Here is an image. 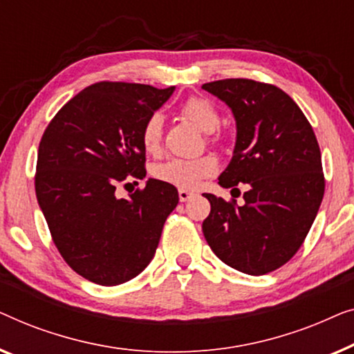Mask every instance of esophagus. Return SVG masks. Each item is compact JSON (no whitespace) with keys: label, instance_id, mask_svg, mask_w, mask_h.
<instances>
[{"label":"esophagus","instance_id":"34e87169","mask_svg":"<svg viewBox=\"0 0 354 354\" xmlns=\"http://www.w3.org/2000/svg\"><path fill=\"white\" fill-rule=\"evenodd\" d=\"M178 196H179V201H181V202H187L189 198L194 197V192L186 191V189H179Z\"/></svg>","mask_w":354,"mask_h":354}]
</instances>
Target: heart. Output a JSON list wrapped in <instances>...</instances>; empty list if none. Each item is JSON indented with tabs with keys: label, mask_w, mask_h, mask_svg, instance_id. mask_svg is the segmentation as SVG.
Listing matches in <instances>:
<instances>
[{
	"label": "heart",
	"mask_w": 354,
	"mask_h": 354,
	"mask_svg": "<svg viewBox=\"0 0 354 354\" xmlns=\"http://www.w3.org/2000/svg\"><path fill=\"white\" fill-rule=\"evenodd\" d=\"M181 115L194 123L198 129L212 133L220 123V115L212 102L207 99L192 96L181 106ZM163 118L158 113H152L146 118L141 128V144L144 151L151 156L162 152ZM218 170V162L213 156H201L196 158H171L153 167L152 175L162 183L179 189H197L203 179L210 178Z\"/></svg>",
	"instance_id": "heart-1"
}]
</instances>
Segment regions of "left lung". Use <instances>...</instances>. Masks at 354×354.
I'll return each mask as SVG.
<instances>
[{"label": "left lung", "instance_id": "1", "mask_svg": "<svg viewBox=\"0 0 354 354\" xmlns=\"http://www.w3.org/2000/svg\"><path fill=\"white\" fill-rule=\"evenodd\" d=\"M202 88L236 118V147L220 186L248 184L243 205L203 194L212 205L203 236L227 266L266 274L295 255L319 210L326 189L319 144L301 109L274 84L226 78Z\"/></svg>", "mask_w": 354, "mask_h": 354}]
</instances>
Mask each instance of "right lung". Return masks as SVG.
Instances as JSON below:
<instances>
[{
  "mask_svg": "<svg viewBox=\"0 0 354 354\" xmlns=\"http://www.w3.org/2000/svg\"><path fill=\"white\" fill-rule=\"evenodd\" d=\"M173 91L94 83L54 115L39 141L35 191L54 245L73 271L99 286L144 271L178 205L176 187L152 178L128 198L115 194L128 178L146 176L141 128Z\"/></svg>",
  "mask_w": 354,
  "mask_h": 354,
  "instance_id": "1",
  "label": "right lung"
}]
</instances>
